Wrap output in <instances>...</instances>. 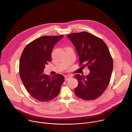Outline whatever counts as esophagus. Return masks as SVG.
<instances>
[{"label":"esophagus","instance_id":"34e87169","mask_svg":"<svg viewBox=\"0 0 132 132\" xmlns=\"http://www.w3.org/2000/svg\"><path fill=\"white\" fill-rule=\"evenodd\" d=\"M72 77V76H70V75H67V76H66L65 77V80L66 81L68 80V79H69L70 78H71Z\"/></svg>","mask_w":132,"mask_h":132}]
</instances>
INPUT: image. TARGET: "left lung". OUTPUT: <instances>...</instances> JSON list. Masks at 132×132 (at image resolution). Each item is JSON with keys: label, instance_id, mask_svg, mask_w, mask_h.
Instances as JSON below:
<instances>
[{"label": "left lung", "instance_id": "left-lung-1", "mask_svg": "<svg viewBox=\"0 0 132 132\" xmlns=\"http://www.w3.org/2000/svg\"><path fill=\"white\" fill-rule=\"evenodd\" d=\"M67 37L76 48L80 65L90 71L86 76L75 75L78 82L75 95L85 100L96 99L106 89L113 70L108 47L102 39L87 32L70 34Z\"/></svg>", "mask_w": 132, "mask_h": 132}]
</instances>
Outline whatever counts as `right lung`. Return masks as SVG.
Listing matches in <instances>:
<instances>
[{
    "label": "right lung",
    "mask_w": 132,
    "mask_h": 132,
    "mask_svg": "<svg viewBox=\"0 0 132 132\" xmlns=\"http://www.w3.org/2000/svg\"><path fill=\"white\" fill-rule=\"evenodd\" d=\"M64 35L43 36L28 44L19 62L20 78L28 93L35 100L47 102L57 97L65 80L58 73L50 76L43 73L45 65L52 60L54 45Z\"/></svg>",
    "instance_id": "obj_1"
}]
</instances>
